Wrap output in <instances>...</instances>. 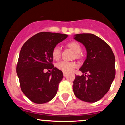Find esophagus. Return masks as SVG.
Instances as JSON below:
<instances>
[{
    "instance_id": "esophagus-1",
    "label": "esophagus",
    "mask_w": 125,
    "mask_h": 125,
    "mask_svg": "<svg viewBox=\"0 0 125 125\" xmlns=\"http://www.w3.org/2000/svg\"><path fill=\"white\" fill-rule=\"evenodd\" d=\"M66 75H67V73H65V72H63V75H64V76H66Z\"/></svg>"
}]
</instances>
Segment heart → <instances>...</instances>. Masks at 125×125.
<instances>
[{
	"label": "heart",
	"mask_w": 125,
	"mask_h": 125,
	"mask_svg": "<svg viewBox=\"0 0 125 125\" xmlns=\"http://www.w3.org/2000/svg\"><path fill=\"white\" fill-rule=\"evenodd\" d=\"M67 46L75 52L77 58L81 57V52L82 51L81 45L76 41H72L67 44ZM52 58L55 60H58L61 57V50L59 46H55L52 51ZM77 66V63L73 62L61 61L58 63L57 67L59 70L62 71L65 73H69L72 71Z\"/></svg>",
	"instance_id": "1"
}]
</instances>
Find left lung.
<instances>
[{
  "label": "left lung",
  "mask_w": 125,
  "mask_h": 125,
  "mask_svg": "<svg viewBox=\"0 0 125 125\" xmlns=\"http://www.w3.org/2000/svg\"><path fill=\"white\" fill-rule=\"evenodd\" d=\"M74 39L86 48V59L79 70L88 74L75 75L74 94L84 102H97L108 93L115 77V56L109 45L95 35L78 34Z\"/></svg>",
  "instance_id": "left-lung-1"
}]
</instances>
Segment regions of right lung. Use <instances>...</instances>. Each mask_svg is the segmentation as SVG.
Returning <instances> with one entry per match:
<instances>
[{"instance_id": "1", "label": "right lung", "mask_w": 125, "mask_h": 125, "mask_svg": "<svg viewBox=\"0 0 125 125\" xmlns=\"http://www.w3.org/2000/svg\"><path fill=\"white\" fill-rule=\"evenodd\" d=\"M67 37L63 34L39 32L21 48L16 72L22 92L34 103H46L56 95L63 74L52 64V51ZM45 69H51L52 73H45Z\"/></svg>"}]
</instances>
